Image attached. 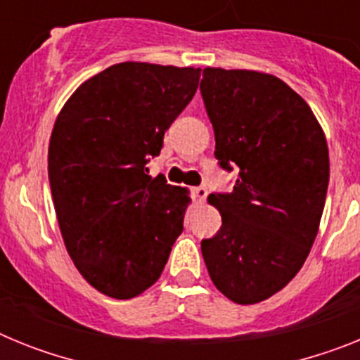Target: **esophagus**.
<instances>
[{
  "label": "esophagus",
  "mask_w": 360,
  "mask_h": 360,
  "mask_svg": "<svg viewBox=\"0 0 360 360\" xmlns=\"http://www.w3.org/2000/svg\"><path fill=\"white\" fill-rule=\"evenodd\" d=\"M193 195H195L196 202L202 203L203 200L207 198V189H205V187H195V189H193Z\"/></svg>",
  "instance_id": "esophagus-1"
}]
</instances>
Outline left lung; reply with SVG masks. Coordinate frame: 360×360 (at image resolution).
<instances>
[{
	"label": "left lung",
	"mask_w": 360,
	"mask_h": 360,
	"mask_svg": "<svg viewBox=\"0 0 360 360\" xmlns=\"http://www.w3.org/2000/svg\"><path fill=\"white\" fill-rule=\"evenodd\" d=\"M216 158L238 165L229 195H209L221 214L202 256L214 287L254 304L287 287L310 254L330 180L328 144L301 95L270 73L203 68Z\"/></svg>",
	"instance_id": "left-lung-1"
}]
</instances>
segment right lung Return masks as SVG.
I'll return each mask as SVG.
<instances>
[{"mask_svg": "<svg viewBox=\"0 0 360 360\" xmlns=\"http://www.w3.org/2000/svg\"><path fill=\"white\" fill-rule=\"evenodd\" d=\"M200 68L126 61L82 82L53 124L49 178L73 265L101 294L141 295L184 231L187 189L149 176V157L196 94Z\"/></svg>", "mask_w": 360, "mask_h": 360, "instance_id": "obj_1", "label": "right lung"}]
</instances>
